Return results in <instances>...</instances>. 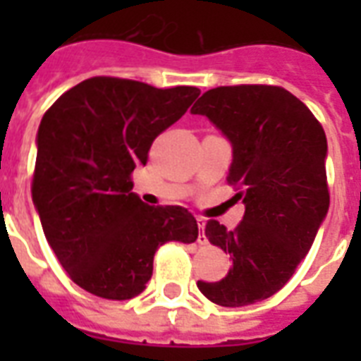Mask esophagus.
<instances>
[{"mask_svg":"<svg viewBox=\"0 0 361 361\" xmlns=\"http://www.w3.org/2000/svg\"><path fill=\"white\" fill-rule=\"evenodd\" d=\"M197 225H198V228H200V236H198V243H200V245H204V243H208V240H206V236H204V228H206V219H204V217H197Z\"/></svg>","mask_w":361,"mask_h":361,"instance_id":"obj_1","label":"esophagus"}]
</instances>
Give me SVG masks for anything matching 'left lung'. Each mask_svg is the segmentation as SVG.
Segmentation results:
<instances>
[{"mask_svg":"<svg viewBox=\"0 0 361 361\" xmlns=\"http://www.w3.org/2000/svg\"><path fill=\"white\" fill-rule=\"evenodd\" d=\"M232 146L228 181L240 185L243 221L228 231L208 221L206 236L228 251L231 271L197 286L223 307H243L281 290L313 245L330 208L328 142L322 125L277 86H223L191 109Z\"/></svg>","mask_w":361,"mask_h":361,"instance_id":"8db88e82","label":"left lung"}]
</instances>
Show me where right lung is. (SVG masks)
<instances>
[{
	"mask_svg": "<svg viewBox=\"0 0 361 361\" xmlns=\"http://www.w3.org/2000/svg\"><path fill=\"white\" fill-rule=\"evenodd\" d=\"M200 95L95 76L65 92L42 116L31 197L48 245L69 277L104 300L146 288L166 241L192 243L197 219L181 206H146L130 174L155 136Z\"/></svg>",
	"mask_w": 361,
	"mask_h": 361,
	"instance_id": "obj_1",
	"label": "right lung"
}]
</instances>
